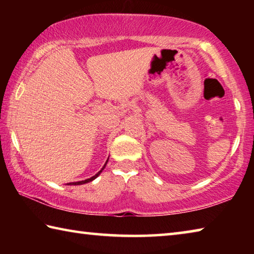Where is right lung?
<instances>
[{"instance_id":"add662e5","label":"right lung","mask_w":254,"mask_h":254,"mask_svg":"<svg viewBox=\"0 0 254 254\" xmlns=\"http://www.w3.org/2000/svg\"><path fill=\"white\" fill-rule=\"evenodd\" d=\"M106 163H107V161H106ZM106 163L104 165V167H103V168L98 171V173L95 175V176H93V177H91V178H88V179H85V180H81V182H77V183H69L68 185H83V184H87V183H89V182H92V180H94L95 178H97L98 176H100V174L102 173V170L105 168V166H106Z\"/></svg>"}]
</instances>
